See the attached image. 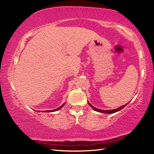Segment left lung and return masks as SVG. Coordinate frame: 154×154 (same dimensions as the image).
<instances>
[{"instance_id":"obj_1","label":"left lung","mask_w":154,"mask_h":154,"mask_svg":"<svg viewBox=\"0 0 154 154\" xmlns=\"http://www.w3.org/2000/svg\"><path fill=\"white\" fill-rule=\"evenodd\" d=\"M88 104H89L90 106L91 107H92L94 111H98V112H100V113H116V112H118V111H120L121 109H122L124 107H125V106L126 105H124V106H121V107H119L118 109H113V110H106V111H105V110H100V109H96V108L94 107V106H93L92 105H90V104L89 103H88Z\"/></svg>"}]
</instances>
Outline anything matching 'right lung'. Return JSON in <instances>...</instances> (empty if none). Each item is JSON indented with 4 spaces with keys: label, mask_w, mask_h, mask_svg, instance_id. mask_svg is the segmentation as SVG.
I'll return each mask as SVG.
<instances>
[{
    "label": "right lung",
    "mask_w": 154,
    "mask_h": 154,
    "mask_svg": "<svg viewBox=\"0 0 154 154\" xmlns=\"http://www.w3.org/2000/svg\"><path fill=\"white\" fill-rule=\"evenodd\" d=\"M64 106V105H62L61 106H60V107L59 108H58V109H54V110H52V111H46L47 112H52V111H57V110H59V109H60L62 107V106Z\"/></svg>",
    "instance_id": "right-lung-1"
}]
</instances>
